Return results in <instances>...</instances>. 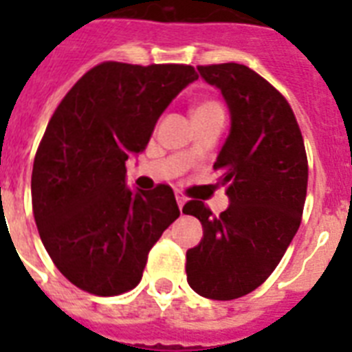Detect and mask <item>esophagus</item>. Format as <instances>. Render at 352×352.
I'll use <instances>...</instances> for the list:
<instances>
[{"label":"esophagus","mask_w":352,"mask_h":352,"mask_svg":"<svg viewBox=\"0 0 352 352\" xmlns=\"http://www.w3.org/2000/svg\"><path fill=\"white\" fill-rule=\"evenodd\" d=\"M175 199H177V204H179V210L182 212V208H184V204H186V197L182 195L181 192H175Z\"/></svg>","instance_id":"obj_1"}]
</instances>
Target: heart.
<instances>
[{
  "label": "heart",
  "mask_w": 352,
  "mask_h": 352,
  "mask_svg": "<svg viewBox=\"0 0 352 352\" xmlns=\"http://www.w3.org/2000/svg\"><path fill=\"white\" fill-rule=\"evenodd\" d=\"M212 106H217V104H214V102H204V104H199V106L195 107V111H199V109H206V107Z\"/></svg>",
  "instance_id": "b5f03b06"
}]
</instances>
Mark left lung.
I'll return each mask as SVG.
<instances>
[{"mask_svg": "<svg viewBox=\"0 0 352 352\" xmlns=\"http://www.w3.org/2000/svg\"><path fill=\"white\" fill-rule=\"evenodd\" d=\"M197 71L230 111L214 164L230 204L219 217L203 201L184 204L182 214L203 225L201 243L186 252V276L199 296L228 301L256 290L281 261L300 228L309 168L294 113L267 80L239 63Z\"/></svg>", "mask_w": 352, "mask_h": 352, "instance_id": "left-lung-1", "label": "left lung"}]
</instances>
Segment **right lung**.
I'll return each mask as SVG.
<instances>
[{
    "mask_svg": "<svg viewBox=\"0 0 352 352\" xmlns=\"http://www.w3.org/2000/svg\"><path fill=\"white\" fill-rule=\"evenodd\" d=\"M192 65L106 62L73 85L49 120L32 166V212L56 268L78 289L117 296L142 279L149 250L181 215L173 190L126 184Z\"/></svg>",
    "mask_w": 352,
    "mask_h": 352,
    "instance_id": "right-lung-1",
    "label": "right lung"
}]
</instances>
